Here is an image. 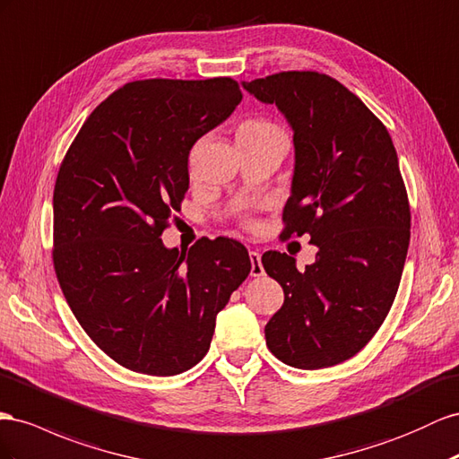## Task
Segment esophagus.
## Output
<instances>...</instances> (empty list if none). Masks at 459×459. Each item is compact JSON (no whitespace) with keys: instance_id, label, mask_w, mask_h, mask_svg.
Instances as JSON below:
<instances>
[{"instance_id":"34e87169","label":"esophagus","mask_w":459,"mask_h":459,"mask_svg":"<svg viewBox=\"0 0 459 459\" xmlns=\"http://www.w3.org/2000/svg\"><path fill=\"white\" fill-rule=\"evenodd\" d=\"M249 258H251V276H263L264 274V268H263V263H260V253L258 251H251L249 253Z\"/></svg>"}]
</instances>
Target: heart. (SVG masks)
Segmentation results:
<instances>
[{
	"label": "heart",
	"instance_id": "1",
	"mask_svg": "<svg viewBox=\"0 0 459 459\" xmlns=\"http://www.w3.org/2000/svg\"><path fill=\"white\" fill-rule=\"evenodd\" d=\"M270 134H283L274 121L266 117H251L238 127V139H260Z\"/></svg>",
	"mask_w": 459,
	"mask_h": 459
}]
</instances>
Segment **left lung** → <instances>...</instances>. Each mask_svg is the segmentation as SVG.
<instances>
[{
  "label": "left lung",
  "instance_id": "left-lung-1",
  "mask_svg": "<svg viewBox=\"0 0 459 459\" xmlns=\"http://www.w3.org/2000/svg\"><path fill=\"white\" fill-rule=\"evenodd\" d=\"M276 104L293 129L295 169L281 238L311 235L316 263L268 251L263 266L283 290L268 320V350L295 368H325L361 351L398 293L411 212L384 123L342 82L283 71L243 82Z\"/></svg>",
  "mask_w": 459,
  "mask_h": 459
}]
</instances>
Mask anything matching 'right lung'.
<instances>
[{
  "mask_svg": "<svg viewBox=\"0 0 459 459\" xmlns=\"http://www.w3.org/2000/svg\"><path fill=\"white\" fill-rule=\"evenodd\" d=\"M230 77L133 81L84 121L54 189V268L82 330L116 363L171 377L206 355L216 315L251 272L239 241L166 249L189 151L241 102Z\"/></svg>",
  "mask_w": 459,
  "mask_h": 459,
  "instance_id": "add662e5",
  "label": "right lung"
}]
</instances>
